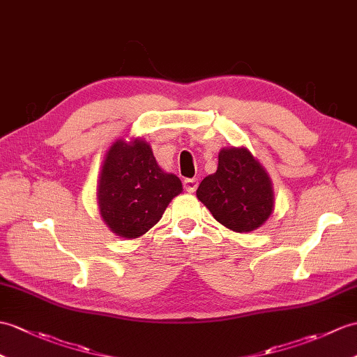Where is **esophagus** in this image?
Segmentation results:
<instances>
[{
	"label": "esophagus",
	"mask_w": 357,
	"mask_h": 357,
	"mask_svg": "<svg viewBox=\"0 0 357 357\" xmlns=\"http://www.w3.org/2000/svg\"><path fill=\"white\" fill-rule=\"evenodd\" d=\"M197 188V181L196 179H185L184 181V190L188 193H195Z\"/></svg>",
	"instance_id": "1"
}]
</instances>
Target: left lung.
Returning a JSON list of instances; mask_svg holds the SVG:
<instances>
[{
  "instance_id": "1",
  "label": "left lung",
  "mask_w": 357,
  "mask_h": 357,
  "mask_svg": "<svg viewBox=\"0 0 357 357\" xmlns=\"http://www.w3.org/2000/svg\"><path fill=\"white\" fill-rule=\"evenodd\" d=\"M197 199L222 225L250 233L263 225L273 208L271 181L246 149H222L214 175L197 187Z\"/></svg>"
}]
</instances>
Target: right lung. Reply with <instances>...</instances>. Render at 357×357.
<instances>
[{"instance_id":"add662e5","label":"right lung","mask_w":357,"mask_h":357,"mask_svg":"<svg viewBox=\"0 0 357 357\" xmlns=\"http://www.w3.org/2000/svg\"><path fill=\"white\" fill-rule=\"evenodd\" d=\"M181 192L179 178L160 169L144 141L119 139L106 153L97 196L102 218L115 234L143 236Z\"/></svg>"}]
</instances>
